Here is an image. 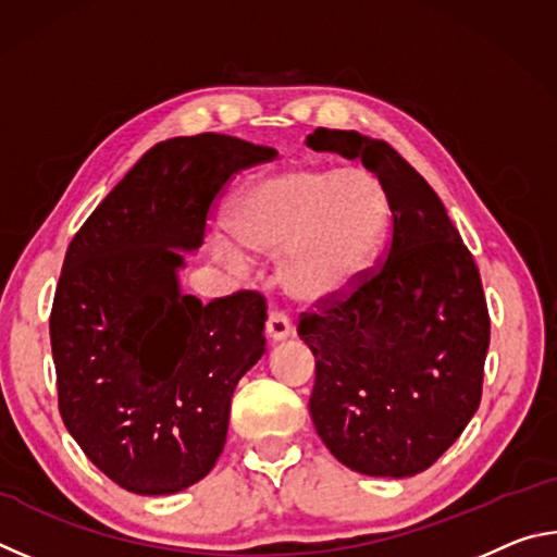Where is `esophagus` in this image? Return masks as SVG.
I'll use <instances>...</instances> for the list:
<instances>
[{"label":"esophagus","mask_w":557,"mask_h":557,"mask_svg":"<svg viewBox=\"0 0 557 557\" xmlns=\"http://www.w3.org/2000/svg\"><path fill=\"white\" fill-rule=\"evenodd\" d=\"M265 334H268L272 344L285 342V338L292 334V326L287 322V317L280 314V312H270L268 324H265Z\"/></svg>","instance_id":"1"}]
</instances>
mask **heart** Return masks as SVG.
<instances>
[{
	"label": "heart",
	"mask_w": 557,
	"mask_h": 557,
	"mask_svg": "<svg viewBox=\"0 0 557 557\" xmlns=\"http://www.w3.org/2000/svg\"><path fill=\"white\" fill-rule=\"evenodd\" d=\"M388 188L369 169L297 164L245 184L225 233H211V252L231 270H248L250 252L277 260V282L297 305L317 307L363 282L388 243Z\"/></svg>",
	"instance_id": "b5f03b06"
}]
</instances>
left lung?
Masks as SVG:
<instances>
[{
  "label": "left lung",
  "instance_id": "1",
  "mask_svg": "<svg viewBox=\"0 0 557 557\" xmlns=\"http://www.w3.org/2000/svg\"><path fill=\"white\" fill-rule=\"evenodd\" d=\"M307 147L361 159L393 206L383 265L346 299L299 319L317 358L309 412L348 469L414 476L455 445L482 400V277L440 196L388 143L319 127Z\"/></svg>",
  "mask_w": 557,
  "mask_h": 557
}]
</instances>
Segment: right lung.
I'll list each match as a JSON object with an SVG mask.
<instances>
[{
	"label": "right lung",
	"instance_id": "add662e5",
	"mask_svg": "<svg viewBox=\"0 0 557 557\" xmlns=\"http://www.w3.org/2000/svg\"><path fill=\"white\" fill-rule=\"evenodd\" d=\"M275 154L215 132L159 143L65 252L51 309L59 410L92 465L132 494H176L209 474L235 385L265 354L258 292L201 305L178 272L225 182Z\"/></svg>",
	"mask_w": 557,
	"mask_h": 557
}]
</instances>
